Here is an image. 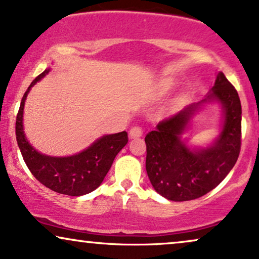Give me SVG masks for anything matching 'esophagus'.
<instances>
[{"label": "esophagus", "instance_id": "34e87169", "mask_svg": "<svg viewBox=\"0 0 259 259\" xmlns=\"http://www.w3.org/2000/svg\"><path fill=\"white\" fill-rule=\"evenodd\" d=\"M129 136H130V139H137V137L142 136V129H141L140 126L132 127L129 132Z\"/></svg>", "mask_w": 259, "mask_h": 259}]
</instances>
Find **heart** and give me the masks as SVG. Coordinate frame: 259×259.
<instances>
[{
	"instance_id": "b5f03b06",
	"label": "heart",
	"mask_w": 259,
	"mask_h": 259,
	"mask_svg": "<svg viewBox=\"0 0 259 259\" xmlns=\"http://www.w3.org/2000/svg\"><path fill=\"white\" fill-rule=\"evenodd\" d=\"M175 86V81L172 78H163V80L159 81L155 86V96L156 97H163L168 93Z\"/></svg>"
}]
</instances>
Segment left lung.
Instances as JSON below:
<instances>
[{
  "mask_svg": "<svg viewBox=\"0 0 259 259\" xmlns=\"http://www.w3.org/2000/svg\"><path fill=\"white\" fill-rule=\"evenodd\" d=\"M222 107L218 136L205 146H192L186 133L207 105ZM241 104L238 92L221 71L198 103L190 104L147 134L146 171L154 190L175 202L191 201L217 188L237 162L240 152Z\"/></svg>",
  "mask_w": 259,
  "mask_h": 259,
  "instance_id": "obj_1",
  "label": "left lung"
}]
</instances>
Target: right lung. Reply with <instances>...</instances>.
<instances>
[{"mask_svg": "<svg viewBox=\"0 0 259 259\" xmlns=\"http://www.w3.org/2000/svg\"><path fill=\"white\" fill-rule=\"evenodd\" d=\"M50 70L51 68H47L38 75L22 97L15 123L16 142L26 165L37 181L58 194L78 197L94 191L103 183L116 155L127 143V133L103 135L86 149L73 155L52 156L38 152L28 142L24 132L25 101L31 88Z\"/></svg>", "mask_w": 259, "mask_h": 259, "instance_id": "add662e5", "label": "right lung"}]
</instances>
